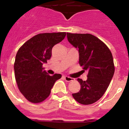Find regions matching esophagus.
I'll return each mask as SVG.
<instances>
[{
    "mask_svg": "<svg viewBox=\"0 0 129 129\" xmlns=\"http://www.w3.org/2000/svg\"><path fill=\"white\" fill-rule=\"evenodd\" d=\"M64 79H65V81H67V82H70V81H74V79L72 77H70L68 76H64Z\"/></svg>",
    "mask_w": 129,
    "mask_h": 129,
    "instance_id": "34e87169",
    "label": "esophagus"
}]
</instances>
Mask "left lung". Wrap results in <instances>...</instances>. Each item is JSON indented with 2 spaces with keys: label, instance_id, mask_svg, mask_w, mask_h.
<instances>
[{
  "label": "left lung",
  "instance_id": "1",
  "mask_svg": "<svg viewBox=\"0 0 129 129\" xmlns=\"http://www.w3.org/2000/svg\"><path fill=\"white\" fill-rule=\"evenodd\" d=\"M67 38L79 50L80 66L88 72L86 81L77 79L81 89L72 96L81 104H91L103 96L113 78V55L103 41L90 34L67 33Z\"/></svg>",
  "mask_w": 129,
  "mask_h": 129
}]
</instances>
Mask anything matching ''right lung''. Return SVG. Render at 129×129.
I'll list each match as a JSON object with an SVG mask.
<instances>
[{"label": "right lung", "instance_id": "right-lung-1", "mask_svg": "<svg viewBox=\"0 0 129 129\" xmlns=\"http://www.w3.org/2000/svg\"><path fill=\"white\" fill-rule=\"evenodd\" d=\"M66 36V33H41L27 41L18 50L14 63L16 83L28 101L40 103L50 94L52 88L61 74L48 75L43 63L52 55V49Z\"/></svg>", "mask_w": 129, "mask_h": 129}]
</instances>
